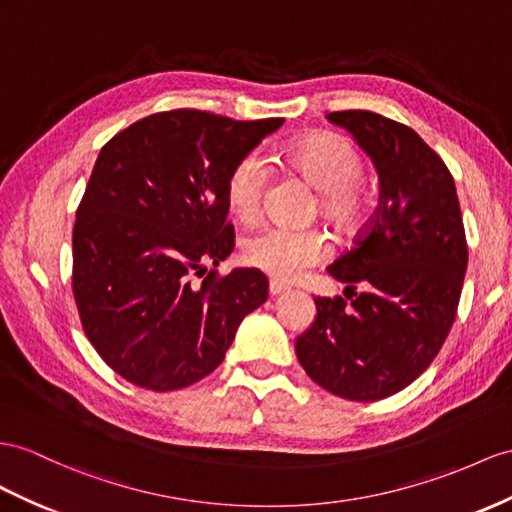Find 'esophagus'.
I'll use <instances>...</instances> for the list:
<instances>
[{"instance_id":"34e87169","label":"esophagus","mask_w":512,"mask_h":512,"mask_svg":"<svg viewBox=\"0 0 512 512\" xmlns=\"http://www.w3.org/2000/svg\"><path fill=\"white\" fill-rule=\"evenodd\" d=\"M287 290H290V287H285V285H281V283H277V281H270V285H268V292H270L272 298H277V296L285 294Z\"/></svg>"}]
</instances>
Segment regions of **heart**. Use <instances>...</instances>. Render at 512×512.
I'll return each mask as SVG.
<instances>
[{"instance_id":"1","label":"heart","mask_w":512,"mask_h":512,"mask_svg":"<svg viewBox=\"0 0 512 512\" xmlns=\"http://www.w3.org/2000/svg\"><path fill=\"white\" fill-rule=\"evenodd\" d=\"M281 162L318 190L320 214L337 227L352 229L368 212V192L361 175V155L346 136L335 131H311L292 140L281 151ZM270 166L264 157L248 153L231 168L227 179V205L233 216L255 220L264 205ZM329 255V242L318 229L268 227L246 238L242 257L248 266L270 279L292 283Z\"/></svg>"}]
</instances>
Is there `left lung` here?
<instances>
[{
	"label": "left lung",
	"mask_w": 512,
	"mask_h": 512,
	"mask_svg": "<svg viewBox=\"0 0 512 512\" xmlns=\"http://www.w3.org/2000/svg\"><path fill=\"white\" fill-rule=\"evenodd\" d=\"M326 119L370 155L381 199L355 248L329 266L351 303L313 298L318 316L296 357L339 398L383 400L428 368L452 329L467 270L463 216L448 166L411 127L368 110Z\"/></svg>",
	"instance_id": "left-lung-1"
}]
</instances>
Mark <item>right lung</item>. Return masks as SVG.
<instances>
[{
    "label": "right lung",
    "instance_id": "right-lung-1",
    "mask_svg": "<svg viewBox=\"0 0 512 512\" xmlns=\"http://www.w3.org/2000/svg\"><path fill=\"white\" fill-rule=\"evenodd\" d=\"M281 125L183 108L101 149L73 227V296L90 344L125 381L153 391L201 381L266 303L259 270L218 277L207 266L235 246L231 168Z\"/></svg>",
    "mask_w": 512,
    "mask_h": 512
}]
</instances>
